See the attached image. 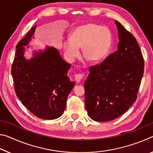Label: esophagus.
Wrapping results in <instances>:
<instances>
[{"instance_id": "1", "label": "esophagus", "mask_w": 153, "mask_h": 153, "mask_svg": "<svg viewBox=\"0 0 153 153\" xmlns=\"http://www.w3.org/2000/svg\"><path fill=\"white\" fill-rule=\"evenodd\" d=\"M84 78V74H77L75 75V80L77 83H79Z\"/></svg>"}]
</instances>
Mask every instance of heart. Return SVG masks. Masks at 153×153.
<instances>
[{"label":"heart","instance_id":"1","mask_svg":"<svg viewBox=\"0 0 153 153\" xmlns=\"http://www.w3.org/2000/svg\"><path fill=\"white\" fill-rule=\"evenodd\" d=\"M113 42L110 30L105 26L87 24L76 27L69 36V42H65L63 50L69 61H74L80 55L79 48L86 58L93 63L104 59L108 55Z\"/></svg>","mask_w":153,"mask_h":153}]
</instances>
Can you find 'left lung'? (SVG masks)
<instances>
[{"label": "left lung", "instance_id": "obj_1", "mask_svg": "<svg viewBox=\"0 0 153 153\" xmlns=\"http://www.w3.org/2000/svg\"><path fill=\"white\" fill-rule=\"evenodd\" d=\"M118 48L100 64L90 67L84 84L89 117L105 122L126 112L138 97L144 62L136 38L118 21Z\"/></svg>", "mask_w": 153, "mask_h": 153}]
</instances>
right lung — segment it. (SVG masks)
I'll use <instances>...</instances> for the list:
<instances>
[{
  "instance_id": "add662e5",
  "label": "right lung",
  "mask_w": 153,
  "mask_h": 153,
  "mask_svg": "<svg viewBox=\"0 0 153 153\" xmlns=\"http://www.w3.org/2000/svg\"><path fill=\"white\" fill-rule=\"evenodd\" d=\"M36 28V25L16 46L11 66L15 91L33 115L43 120H55L64 112L67 97L74 86L67 76L71 64L53 47L35 53L30 61L24 57L23 46L29 43Z\"/></svg>"
}]
</instances>
